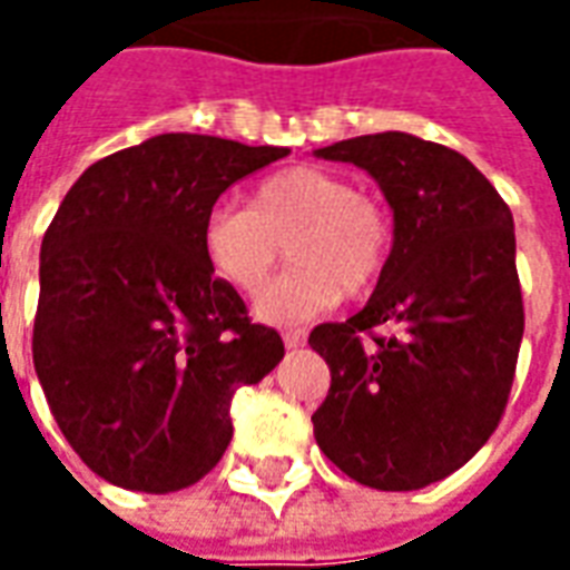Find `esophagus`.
<instances>
[{
  "mask_svg": "<svg viewBox=\"0 0 570 570\" xmlns=\"http://www.w3.org/2000/svg\"><path fill=\"white\" fill-rule=\"evenodd\" d=\"M284 345L286 347L305 345V330H284Z\"/></svg>",
  "mask_w": 570,
  "mask_h": 570,
  "instance_id": "34e87169",
  "label": "esophagus"
}]
</instances>
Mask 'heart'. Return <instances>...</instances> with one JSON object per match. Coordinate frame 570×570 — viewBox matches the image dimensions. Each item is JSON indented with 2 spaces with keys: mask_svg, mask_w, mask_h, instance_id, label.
Returning a JSON list of instances; mask_svg holds the SVG:
<instances>
[{
  "mask_svg": "<svg viewBox=\"0 0 570 570\" xmlns=\"http://www.w3.org/2000/svg\"><path fill=\"white\" fill-rule=\"evenodd\" d=\"M284 244L296 265L256 302L268 323L308 321L342 293L370 296L394 256V216L347 176L298 164L262 179L249 207L216 204L200 228L207 265L240 296L268 284Z\"/></svg>",
  "mask_w": 570,
  "mask_h": 570,
  "instance_id": "1",
  "label": "heart"
}]
</instances>
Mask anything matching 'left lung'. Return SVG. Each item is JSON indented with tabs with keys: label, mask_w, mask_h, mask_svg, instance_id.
Returning a JSON list of instances; mask_svg holds the SVG:
<instances>
[{
	"label": "left lung",
	"mask_w": 570,
	"mask_h": 570,
	"mask_svg": "<svg viewBox=\"0 0 570 570\" xmlns=\"http://www.w3.org/2000/svg\"><path fill=\"white\" fill-rule=\"evenodd\" d=\"M314 155L363 167L396 232L366 308L308 335L333 375L314 436L360 485L424 489L464 466L507 409L525 330L513 213L461 151L412 134Z\"/></svg>",
	"instance_id": "8db88e82"
}]
</instances>
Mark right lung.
Masks as SVG:
<instances>
[{
    "mask_svg": "<svg viewBox=\"0 0 570 570\" xmlns=\"http://www.w3.org/2000/svg\"><path fill=\"white\" fill-rule=\"evenodd\" d=\"M284 155L161 134L91 164L57 207L32 363L60 433L106 482L164 494L207 476L232 442L235 391L284 357L200 247L225 188Z\"/></svg>",
    "mask_w": 570,
    "mask_h": 570,
    "instance_id": "obj_1",
    "label": "right lung"
}]
</instances>
